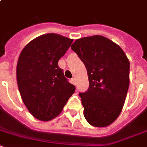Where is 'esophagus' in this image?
<instances>
[{
    "label": "esophagus",
    "mask_w": 147,
    "mask_h": 147,
    "mask_svg": "<svg viewBox=\"0 0 147 147\" xmlns=\"http://www.w3.org/2000/svg\"><path fill=\"white\" fill-rule=\"evenodd\" d=\"M71 82H72L74 85H76V79L75 78L71 79Z\"/></svg>",
    "instance_id": "esophagus-1"
}]
</instances>
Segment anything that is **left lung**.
<instances>
[{
    "label": "left lung",
    "instance_id": "8db88e82",
    "mask_svg": "<svg viewBox=\"0 0 147 147\" xmlns=\"http://www.w3.org/2000/svg\"><path fill=\"white\" fill-rule=\"evenodd\" d=\"M71 49L84 63L89 87L80 93L85 118L95 127H106L122 111L129 86L130 63L119 46L100 35L78 39Z\"/></svg>",
    "mask_w": 147,
    "mask_h": 147
}]
</instances>
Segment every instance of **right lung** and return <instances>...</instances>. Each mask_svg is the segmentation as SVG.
Returning <instances> with one entry per match:
<instances>
[{
  "instance_id": "add662e5",
  "label": "right lung",
  "mask_w": 147,
  "mask_h": 147,
  "mask_svg": "<svg viewBox=\"0 0 147 147\" xmlns=\"http://www.w3.org/2000/svg\"><path fill=\"white\" fill-rule=\"evenodd\" d=\"M73 40L56 34L41 35L29 42L19 55L16 67L19 92L37 119L55 118L74 93L76 88L58 65Z\"/></svg>"
}]
</instances>
